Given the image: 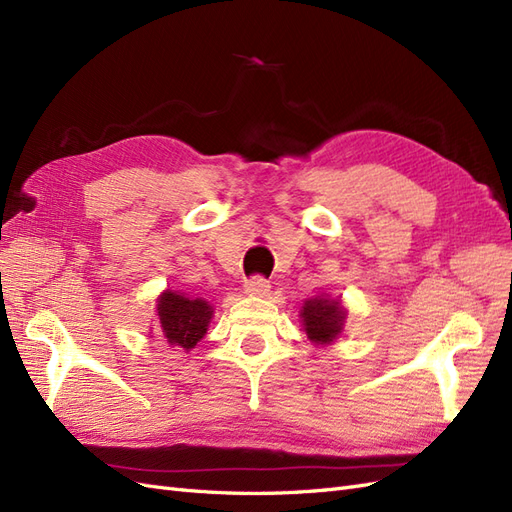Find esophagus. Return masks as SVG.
<instances>
[{"mask_svg":"<svg viewBox=\"0 0 512 512\" xmlns=\"http://www.w3.org/2000/svg\"><path fill=\"white\" fill-rule=\"evenodd\" d=\"M269 290H271V284L260 275H254L252 280L245 282V294H250V297H267Z\"/></svg>","mask_w":512,"mask_h":512,"instance_id":"1","label":"esophagus"}]
</instances>
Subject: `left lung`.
I'll list each match as a JSON object with an SVG mask.
<instances>
[{"label": "left lung", "mask_w": 512, "mask_h": 512, "mask_svg": "<svg viewBox=\"0 0 512 512\" xmlns=\"http://www.w3.org/2000/svg\"><path fill=\"white\" fill-rule=\"evenodd\" d=\"M301 320L307 339H312L316 346H327L344 331L346 309L339 299L322 294V297H312L303 303Z\"/></svg>", "instance_id": "obj_1"}]
</instances>
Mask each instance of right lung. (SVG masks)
I'll list each match as a JSON object with an SVG mask.
<instances>
[{
  "instance_id": "obj_1",
  "label": "right lung",
  "mask_w": 512,
  "mask_h": 512,
  "mask_svg": "<svg viewBox=\"0 0 512 512\" xmlns=\"http://www.w3.org/2000/svg\"><path fill=\"white\" fill-rule=\"evenodd\" d=\"M156 303L160 329L170 346L192 350L205 337L213 318V307L205 299H192L183 292L164 290Z\"/></svg>"
}]
</instances>
